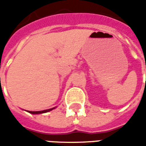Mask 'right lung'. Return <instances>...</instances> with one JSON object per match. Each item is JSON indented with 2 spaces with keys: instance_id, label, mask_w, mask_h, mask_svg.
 <instances>
[{
  "instance_id": "obj_1",
  "label": "right lung",
  "mask_w": 146,
  "mask_h": 146,
  "mask_svg": "<svg viewBox=\"0 0 146 146\" xmlns=\"http://www.w3.org/2000/svg\"><path fill=\"white\" fill-rule=\"evenodd\" d=\"M55 108H49V109H46V110H43V111H28V112L31 113V114H40V113H45V112H48L49 111H52V109H54Z\"/></svg>"
}]
</instances>
